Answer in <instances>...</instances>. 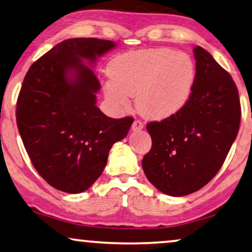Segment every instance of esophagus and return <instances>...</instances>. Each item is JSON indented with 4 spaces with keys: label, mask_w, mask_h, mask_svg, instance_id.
Masks as SVG:
<instances>
[{
    "label": "esophagus",
    "mask_w": 252,
    "mask_h": 252,
    "mask_svg": "<svg viewBox=\"0 0 252 252\" xmlns=\"http://www.w3.org/2000/svg\"><path fill=\"white\" fill-rule=\"evenodd\" d=\"M143 127H144V125L141 120H134V123L132 125V130H134V132H139V130L142 129Z\"/></svg>",
    "instance_id": "34e87169"
}]
</instances>
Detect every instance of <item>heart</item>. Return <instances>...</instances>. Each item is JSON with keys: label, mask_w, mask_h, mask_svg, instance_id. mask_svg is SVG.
<instances>
[{"label": "heart", "mask_w": 252, "mask_h": 252, "mask_svg": "<svg viewBox=\"0 0 252 252\" xmlns=\"http://www.w3.org/2000/svg\"><path fill=\"white\" fill-rule=\"evenodd\" d=\"M104 82L106 98L119 109L136 108L143 117L164 120L187 104L196 81V67L189 55L170 48H150L117 56L109 64Z\"/></svg>", "instance_id": "heart-1"}]
</instances>
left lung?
<instances>
[{
  "label": "left lung",
  "instance_id": "1",
  "mask_svg": "<svg viewBox=\"0 0 252 252\" xmlns=\"http://www.w3.org/2000/svg\"><path fill=\"white\" fill-rule=\"evenodd\" d=\"M196 81L181 111L147 124L153 141L142 159L148 180L164 194H191L212 180L240 128L241 104L233 78L202 47L194 48Z\"/></svg>",
  "mask_w": 252,
  "mask_h": 252
}]
</instances>
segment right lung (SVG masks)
<instances>
[{
  "mask_svg": "<svg viewBox=\"0 0 252 252\" xmlns=\"http://www.w3.org/2000/svg\"><path fill=\"white\" fill-rule=\"evenodd\" d=\"M116 47L109 40L62 41L31 65L17 99L16 119L33 166L51 187L78 194L97 180L109 151L128 133L132 117L113 119L96 106L101 85L82 60Z\"/></svg>",
  "mask_w": 252,
  "mask_h": 252,
  "instance_id": "obj_1",
  "label": "right lung"
}]
</instances>
